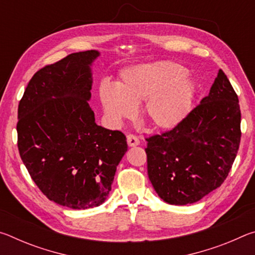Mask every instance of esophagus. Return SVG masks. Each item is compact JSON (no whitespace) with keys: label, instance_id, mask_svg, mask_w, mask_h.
Listing matches in <instances>:
<instances>
[{"label":"esophagus","instance_id":"esophagus-1","mask_svg":"<svg viewBox=\"0 0 255 255\" xmlns=\"http://www.w3.org/2000/svg\"><path fill=\"white\" fill-rule=\"evenodd\" d=\"M127 144L128 146H130V147H133V146H138L140 144L139 139L136 136L133 135H128L127 136Z\"/></svg>","mask_w":255,"mask_h":255}]
</instances>
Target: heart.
<instances>
[{"label":"heart","mask_w":255,"mask_h":255,"mask_svg":"<svg viewBox=\"0 0 255 255\" xmlns=\"http://www.w3.org/2000/svg\"><path fill=\"white\" fill-rule=\"evenodd\" d=\"M183 66L154 62L126 68L118 85L105 83L99 97L108 119L120 124L136 115L143 103L146 122L157 130H172L183 122L195 98V85Z\"/></svg>","instance_id":"obj_1"}]
</instances>
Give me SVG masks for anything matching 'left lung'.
<instances>
[{
    "instance_id": "left-lung-1",
    "label": "left lung",
    "mask_w": 255,
    "mask_h": 255,
    "mask_svg": "<svg viewBox=\"0 0 255 255\" xmlns=\"http://www.w3.org/2000/svg\"><path fill=\"white\" fill-rule=\"evenodd\" d=\"M146 140L149 181L167 204H193L221 187L241 141L239 98L225 73L178 127Z\"/></svg>"
}]
</instances>
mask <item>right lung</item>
Here are the masks:
<instances>
[{
	"label": "right lung",
	"instance_id": "add662e5",
	"mask_svg": "<svg viewBox=\"0 0 255 255\" xmlns=\"http://www.w3.org/2000/svg\"><path fill=\"white\" fill-rule=\"evenodd\" d=\"M99 56L80 51L41 68L19 103L21 159L49 200L72 209L106 201L127 152L124 133L98 126L89 106Z\"/></svg>",
	"mask_w": 255,
	"mask_h": 255
}]
</instances>
